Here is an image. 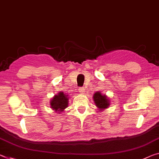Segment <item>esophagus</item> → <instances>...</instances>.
Masks as SVG:
<instances>
[{
  "mask_svg": "<svg viewBox=\"0 0 159 159\" xmlns=\"http://www.w3.org/2000/svg\"><path fill=\"white\" fill-rule=\"evenodd\" d=\"M79 92L81 94H84L85 92V88L84 87H80L79 89Z\"/></svg>",
  "mask_w": 159,
  "mask_h": 159,
  "instance_id": "esophagus-1",
  "label": "esophagus"
}]
</instances>
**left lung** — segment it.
Segmentation results:
<instances>
[{
    "label": "left lung",
    "instance_id": "left-lung-1",
    "mask_svg": "<svg viewBox=\"0 0 159 159\" xmlns=\"http://www.w3.org/2000/svg\"><path fill=\"white\" fill-rule=\"evenodd\" d=\"M102 92H96L93 95V100L94 104L98 109L99 112L105 110L110 106V100L105 94H102Z\"/></svg>",
    "mask_w": 159,
    "mask_h": 159
}]
</instances>
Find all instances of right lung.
<instances>
[{
  "label": "right lung",
  "mask_w": 159,
  "mask_h": 159,
  "mask_svg": "<svg viewBox=\"0 0 159 159\" xmlns=\"http://www.w3.org/2000/svg\"><path fill=\"white\" fill-rule=\"evenodd\" d=\"M68 102H69L68 94L64 93L63 92H60L50 100V107L57 114H61L68 107L69 104Z\"/></svg>",
  "instance_id": "1"
}]
</instances>
